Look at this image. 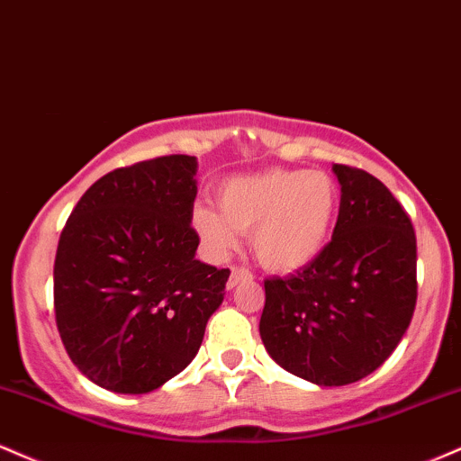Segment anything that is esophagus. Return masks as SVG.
Wrapping results in <instances>:
<instances>
[{
	"mask_svg": "<svg viewBox=\"0 0 461 461\" xmlns=\"http://www.w3.org/2000/svg\"><path fill=\"white\" fill-rule=\"evenodd\" d=\"M246 280H252V274L248 272V269H243V267H232L230 269V278H229V283H226V289H235L237 285L240 283H246Z\"/></svg>",
	"mask_w": 461,
	"mask_h": 461,
	"instance_id": "1",
	"label": "esophagus"
}]
</instances>
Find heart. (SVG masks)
I'll return each mask as SVG.
<instances>
[{
  "instance_id": "heart-1",
  "label": "heart",
  "mask_w": 461,
  "mask_h": 461,
  "mask_svg": "<svg viewBox=\"0 0 461 461\" xmlns=\"http://www.w3.org/2000/svg\"><path fill=\"white\" fill-rule=\"evenodd\" d=\"M339 187L319 170H263L232 176L215 189L220 212L192 211V226L209 252L235 250L252 232V252L267 272L295 274L326 250L339 215Z\"/></svg>"
}]
</instances>
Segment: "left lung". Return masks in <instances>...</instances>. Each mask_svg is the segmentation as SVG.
<instances>
[{
    "mask_svg": "<svg viewBox=\"0 0 461 461\" xmlns=\"http://www.w3.org/2000/svg\"><path fill=\"white\" fill-rule=\"evenodd\" d=\"M332 241L289 278L265 280L258 323L267 354L302 380L345 386L386 362L416 306V235L397 198L369 172L334 164Z\"/></svg>",
    "mask_w": 461,
    "mask_h": 461,
    "instance_id": "1",
    "label": "left lung"
}]
</instances>
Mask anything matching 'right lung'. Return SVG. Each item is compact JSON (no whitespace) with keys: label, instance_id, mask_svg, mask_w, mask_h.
<instances>
[{"label":"right lung","instance_id":"right-lung-1","mask_svg":"<svg viewBox=\"0 0 461 461\" xmlns=\"http://www.w3.org/2000/svg\"><path fill=\"white\" fill-rule=\"evenodd\" d=\"M196 157L101 176L59 235L53 306L73 365L105 391L144 394L196 358L229 269L200 263Z\"/></svg>","mask_w":461,"mask_h":461}]
</instances>
